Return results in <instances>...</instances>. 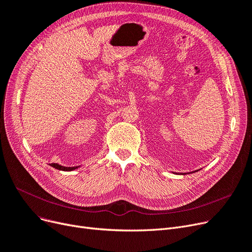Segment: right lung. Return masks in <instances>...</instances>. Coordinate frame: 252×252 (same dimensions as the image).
I'll use <instances>...</instances> for the list:
<instances>
[{"label":"right lung","instance_id":"right-lung-1","mask_svg":"<svg viewBox=\"0 0 252 252\" xmlns=\"http://www.w3.org/2000/svg\"><path fill=\"white\" fill-rule=\"evenodd\" d=\"M52 167H54V168L58 169V170H62V171H72L74 169H78L80 166H73V167H65V166H62V165H59L57 163H52L51 164Z\"/></svg>","mask_w":252,"mask_h":252}]
</instances>
